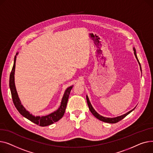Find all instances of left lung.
I'll return each instance as SVG.
<instances>
[{"mask_svg":"<svg viewBox=\"0 0 153 153\" xmlns=\"http://www.w3.org/2000/svg\"><path fill=\"white\" fill-rule=\"evenodd\" d=\"M133 51H134V56H135L138 64L140 65V70H141V65L140 64V62L138 59V57H137V52H136V49H134V48H133ZM86 100H87V103H88V107H89V110H90L91 112L93 114V115L96 118H97V119H99L101 121H102V122H106V123H117L119 122L120 120H122L123 118H125V117H126L127 115H128L130 112H131L134 109H135V107H134V109H133L132 110H131L130 111L127 112L126 114H125L123 115H120V116H118V117H113V118H110V117H103L102 115H101L100 114H99L93 108V107L92 106L90 101H89V97L88 96L86 95Z\"/></svg>","mask_w":153,"mask_h":153,"instance_id":"1","label":"left lung"}]
</instances>
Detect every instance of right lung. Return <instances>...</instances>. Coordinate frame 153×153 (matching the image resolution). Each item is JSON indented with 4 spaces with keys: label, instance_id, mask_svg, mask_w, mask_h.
Masks as SVG:
<instances>
[{
    "label": "right lung",
    "instance_id": "add662e5",
    "mask_svg": "<svg viewBox=\"0 0 153 153\" xmlns=\"http://www.w3.org/2000/svg\"><path fill=\"white\" fill-rule=\"evenodd\" d=\"M18 54H19V52H17L16 53V56H15L13 66L10 73V80H9V86H10L13 102L16 109L20 112L21 115H22L24 117L26 118L27 119H28L32 122L37 124L41 127L48 126V125H50L54 122H57L60 119H62V117L64 115L68 100V97L74 85L71 86L66 89V90L65 91V93L64 94V96L62 97L60 105L56 111H53V112L45 116H38V115L35 116L33 115L28 111H27L25 109V107L22 104L21 101L19 97V95H18L16 87H15L14 75H15V63H16V56Z\"/></svg>",
    "mask_w": 153,
    "mask_h": 153
}]
</instances>
